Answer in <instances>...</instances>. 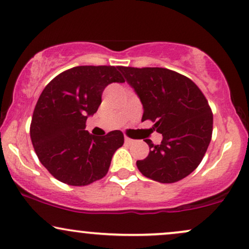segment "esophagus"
Listing matches in <instances>:
<instances>
[{
  "label": "esophagus",
  "mask_w": 249,
  "mask_h": 249,
  "mask_svg": "<svg viewBox=\"0 0 249 249\" xmlns=\"http://www.w3.org/2000/svg\"><path fill=\"white\" fill-rule=\"evenodd\" d=\"M133 142H134L133 139H131V138H128V137L125 136V142H126V143H132Z\"/></svg>",
  "instance_id": "esophagus-1"
}]
</instances>
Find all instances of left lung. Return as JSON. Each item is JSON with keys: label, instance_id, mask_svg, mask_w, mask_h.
Wrapping results in <instances>:
<instances>
[{"label": "left lung", "instance_id": "left-lung-1", "mask_svg": "<svg viewBox=\"0 0 249 249\" xmlns=\"http://www.w3.org/2000/svg\"><path fill=\"white\" fill-rule=\"evenodd\" d=\"M126 82L142 104V121L151 119L162 134L160 145L149 139V153L137 167L146 178L174 183L198 167L211 142L213 116L205 96L190 79L160 67H123Z\"/></svg>", "mask_w": 249, "mask_h": 249}]
</instances>
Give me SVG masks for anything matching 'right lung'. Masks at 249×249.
<instances>
[{
	"label": "right lung",
	"mask_w": 249,
	"mask_h": 249,
	"mask_svg": "<svg viewBox=\"0 0 249 249\" xmlns=\"http://www.w3.org/2000/svg\"><path fill=\"white\" fill-rule=\"evenodd\" d=\"M112 82H125L118 67L77 66L55 76L39 96L30 137L39 161L62 183L79 187L104 178L124 143L118 130L103 137L85 130Z\"/></svg>",
	"instance_id": "obj_1"
}]
</instances>
